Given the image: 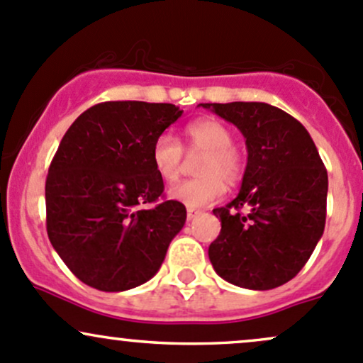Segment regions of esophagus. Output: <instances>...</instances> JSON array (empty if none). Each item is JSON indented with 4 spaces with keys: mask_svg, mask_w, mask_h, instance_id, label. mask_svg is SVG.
<instances>
[{
    "mask_svg": "<svg viewBox=\"0 0 363 363\" xmlns=\"http://www.w3.org/2000/svg\"><path fill=\"white\" fill-rule=\"evenodd\" d=\"M201 212L200 210H196V208H188V220H193L194 217H198V215H200Z\"/></svg>",
    "mask_w": 363,
    "mask_h": 363,
    "instance_id": "obj_1",
    "label": "esophagus"
}]
</instances>
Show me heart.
<instances>
[{"label":"heart","mask_w":363,"mask_h":363,"mask_svg":"<svg viewBox=\"0 0 363 363\" xmlns=\"http://www.w3.org/2000/svg\"><path fill=\"white\" fill-rule=\"evenodd\" d=\"M233 130L215 118H200L184 130V146L201 153L196 163L200 177L182 181L169 191L172 200L200 208L222 196L227 184H236L245 172V157L233 145ZM151 162L165 182H174L181 170L182 146L172 134H160L151 146Z\"/></svg>","instance_id":"obj_1"}]
</instances>
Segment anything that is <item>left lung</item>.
<instances>
[{
	"mask_svg": "<svg viewBox=\"0 0 363 363\" xmlns=\"http://www.w3.org/2000/svg\"><path fill=\"white\" fill-rule=\"evenodd\" d=\"M201 106L234 123L248 150L240 193L213 210L222 224L208 248L215 272L258 291L286 284L303 269L324 233L328 170L315 143L296 118L267 103Z\"/></svg>",
	"mask_w": 363,
	"mask_h": 363,
	"instance_id": "1",
	"label": "left lung"
}]
</instances>
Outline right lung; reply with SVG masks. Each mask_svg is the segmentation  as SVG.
Wrapping results in <instances>:
<instances>
[{"instance_id":"right-lung-1","label":"right lung","mask_w":363,"mask_h":363,"mask_svg":"<svg viewBox=\"0 0 363 363\" xmlns=\"http://www.w3.org/2000/svg\"><path fill=\"white\" fill-rule=\"evenodd\" d=\"M182 115L170 103L105 101L79 115L46 177V230L75 277L106 293L145 284L186 222L162 200L151 146ZM155 202L150 211L139 204Z\"/></svg>"}]
</instances>
